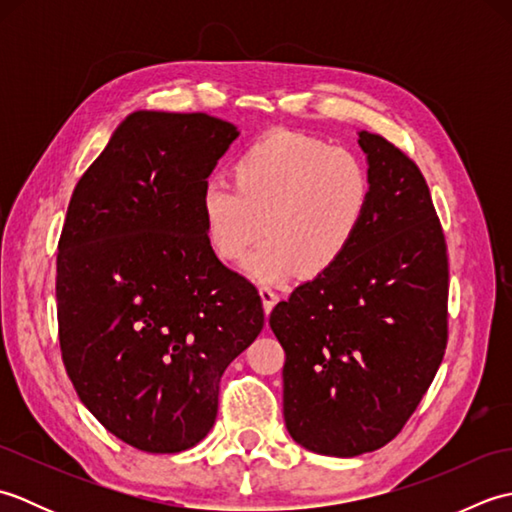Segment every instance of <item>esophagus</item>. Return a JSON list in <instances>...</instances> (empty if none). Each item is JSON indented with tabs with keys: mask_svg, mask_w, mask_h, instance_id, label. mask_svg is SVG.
Instances as JSON below:
<instances>
[{
	"mask_svg": "<svg viewBox=\"0 0 512 512\" xmlns=\"http://www.w3.org/2000/svg\"><path fill=\"white\" fill-rule=\"evenodd\" d=\"M259 297H262V303H264V312H266V317H268V314L273 312L275 303H277V295H275V290H273V288H268V286H262V288H259Z\"/></svg>",
	"mask_w": 512,
	"mask_h": 512,
	"instance_id": "obj_1",
	"label": "esophagus"
}]
</instances>
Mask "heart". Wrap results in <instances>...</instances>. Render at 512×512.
<instances>
[{"label": "heart", "instance_id": "obj_1", "mask_svg": "<svg viewBox=\"0 0 512 512\" xmlns=\"http://www.w3.org/2000/svg\"><path fill=\"white\" fill-rule=\"evenodd\" d=\"M233 180L202 184L204 235L233 264L266 231L244 262L246 275L262 284L328 275L361 237L374 198L372 176L356 154L286 129L239 151Z\"/></svg>", "mask_w": 512, "mask_h": 512}]
</instances>
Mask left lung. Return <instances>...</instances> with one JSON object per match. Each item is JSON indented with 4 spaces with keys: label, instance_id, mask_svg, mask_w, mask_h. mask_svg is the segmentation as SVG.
<instances>
[{
    "label": "left lung",
    "instance_id": "left-lung-1",
    "mask_svg": "<svg viewBox=\"0 0 512 512\" xmlns=\"http://www.w3.org/2000/svg\"><path fill=\"white\" fill-rule=\"evenodd\" d=\"M358 145L374 184L361 237L270 312L286 352V429L332 458L394 440L447 350L449 259L427 182L383 136L358 132Z\"/></svg>",
    "mask_w": 512,
    "mask_h": 512
}]
</instances>
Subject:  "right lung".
Instances as JSON below:
<instances>
[{"label": "right lung", "mask_w": 512, "mask_h": 512, "mask_svg": "<svg viewBox=\"0 0 512 512\" xmlns=\"http://www.w3.org/2000/svg\"><path fill=\"white\" fill-rule=\"evenodd\" d=\"M209 114H129L74 187L57 255L63 365L103 427L147 453L211 431L220 378L264 328L215 257L200 191L233 140Z\"/></svg>", "instance_id": "right-lung-1"}]
</instances>
